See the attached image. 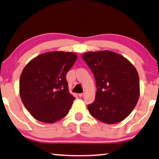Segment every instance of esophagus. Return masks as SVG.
<instances>
[{"instance_id": "obj_1", "label": "esophagus", "mask_w": 159, "mask_h": 159, "mask_svg": "<svg viewBox=\"0 0 159 159\" xmlns=\"http://www.w3.org/2000/svg\"><path fill=\"white\" fill-rule=\"evenodd\" d=\"M84 95H85V93H79V96L80 97V98H81V97H83Z\"/></svg>"}]
</instances>
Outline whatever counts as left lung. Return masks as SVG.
<instances>
[{
  "label": "left lung",
  "instance_id": "obj_1",
  "mask_svg": "<svg viewBox=\"0 0 159 159\" xmlns=\"http://www.w3.org/2000/svg\"><path fill=\"white\" fill-rule=\"evenodd\" d=\"M82 58L95 77V99L88 109L94 118L114 124L133 111L139 96V80L134 66L123 56L111 51L89 52Z\"/></svg>",
  "mask_w": 159,
  "mask_h": 159
}]
</instances>
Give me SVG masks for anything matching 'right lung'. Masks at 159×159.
<instances>
[{"label": "right lung", "mask_w": 159, "mask_h": 159, "mask_svg": "<svg viewBox=\"0 0 159 159\" xmlns=\"http://www.w3.org/2000/svg\"><path fill=\"white\" fill-rule=\"evenodd\" d=\"M77 57L73 52H46L32 60L23 69L20 97L36 120L52 123L69 113L75 98L69 92L66 75Z\"/></svg>", "instance_id": "right-lung-1"}]
</instances>
